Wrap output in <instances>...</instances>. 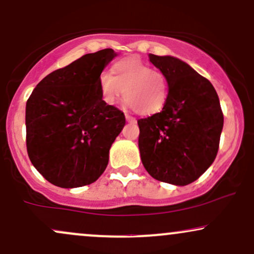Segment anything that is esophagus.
I'll return each instance as SVG.
<instances>
[{
  "label": "esophagus",
  "instance_id": "esophagus-1",
  "mask_svg": "<svg viewBox=\"0 0 254 254\" xmlns=\"http://www.w3.org/2000/svg\"><path fill=\"white\" fill-rule=\"evenodd\" d=\"M126 120L128 122H130V124H136V120L134 118H132V116H129L128 114H126Z\"/></svg>",
  "mask_w": 254,
  "mask_h": 254
}]
</instances>
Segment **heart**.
<instances>
[{"label": "heart", "mask_w": 254, "mask_h": 254, "mask_svg": "<svg viewBox=\"0 0 254 254\" xmlns=\"http://www.w3.org/2000/svg\"><path fill=\"white\" fill-rule=\"evenodd\" d=\"M98 88L104 103L114 106L124 94L126 106L141 115H153L168 101V80L163 72L153 70L139 58H126L115 63L112 74L103 72Z\"/></svg>", "instance_id": "obj_1"}]
</instances>
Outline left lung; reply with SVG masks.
Returning a JSON list of instances; mask_svg holds the SVG:
<instances>
[{"label":"left lung","mask_w":254,"mask_h":254,"mask_svg":"<svg viewBox=\"0 0 254 254\" xmlns=\"http://www.w3.org/2000/svg\"><path fill=\"white\" fill-rule=\"evenodd\" d=\"M148 58L166 77L169 95L162 112L138 120L142 165L157 181L187 186L217 154L223 127L219 96L209 80L181 59Z\"/></svg>","instance_id":"8db88e82"}]
</instances>
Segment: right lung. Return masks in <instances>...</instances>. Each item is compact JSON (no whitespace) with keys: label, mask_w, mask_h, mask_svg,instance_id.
Instances as JSON below:
<instances>
[{"label":"right lung","mask_w":254,"mask_h":254,"mask_svg":"<svg viewBox=\"0 0 254 254\" xmlns=\"http://www.w3.org/2000/svg\"><path fill=\"white\" fill-rule=\"evenodd\" d=\"M115 57L112 49L84 55L47 74L27 100L28 157L53 186H88L108 165L110 146L126 119L104 103L98 78Z\"/></svg>","instance_id":"1"}]
</instances>
